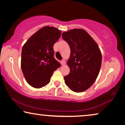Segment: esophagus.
<instances>
[{
    "instance_id": "1",
    "label": "esophagus",
    "mask_w": 125,
    "mask_h": 125,
    "mask_svg": "<svg viewBox=\"0 0 125 125\" xmlns=\"http://www.w3.org/2000/svg\"><path fill=\"white\" fill-rule=\"evenodd\" d=\"M61 64L62 65H64L65 64V61L64 60H62L61 61Z\"/></svg>"
}]
</instances>
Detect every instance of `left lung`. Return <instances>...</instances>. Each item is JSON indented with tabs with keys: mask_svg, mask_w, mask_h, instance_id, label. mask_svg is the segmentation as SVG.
I'll list each match as a JSON object with an SVG mask.
<instances>
[{
	"mask_svg": "<svg viewBox=\"0 0 125 125\" xmlns=\"http://www.w3.org/2000/svg\"><path fill=\"white\" fill-rule=\"evenodd\" d=\"M62 37L69 44L71 55L67 61L70 73L64 76L71 90L83 92L93 85L100 72L102 54L95 41L81 29L63 32Z\"/></svg>",
	"mask_w": 125,
	"mask_h": 125,
	"instance_id": "obj_1",
	"label": "left lung"
}]
</instances>
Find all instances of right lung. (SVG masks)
<instances>
[{"label":"right lung","mask_w":125,"mask_h":125,"mask_svg":"<svg viewBox=\"0 0 125 125\" xmlns=\"http://www.w3.org/2000/svg\"><path fill=\"white\" fill-rule=\"evenodd\" d=\"M61 31L46 26L34 33L23 45L21 68L27 83L35 88L49 83L53 72L61 65L54 57L53 45Z\"/></svg>","instance_id":"add662e5"}]
</instances>
